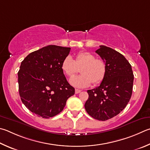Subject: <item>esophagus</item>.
Wrapping results in <instances>:
<instances>
[{
	"label": "esophagus",
	"instance_id": "obj_1",
	"mask_svg": "<svg viewBox=\"0 0 150 150\" xmlns=\"http://www.w3.org/2000/svg\"><path fill=\"white\" fill-rule=\"evenodd\" d=\"M81 92V90L77 89V88L75 89V94H79V93H80Z\"/></svg>",
	"mask_w": 150,
	"mask_h": 150
}]
</instances>
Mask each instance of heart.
<instances>
[{"label":"heart","instance_id":"1","mask_svg":"<svg viewBox=\"0 0 150 150\" xmlns=\"http://www.w3.org/2000/svg\"><path fill=\"white\" fill-rule=\"evenodd\" d=\"M81 75L70 79V83L78 88L91 85L93 82L98 84L104 79L107 72V65L101 59H96L93 54L82 52L76 55L74 59L67 56L62 62V70L68 77H72L80 68Z\"/></svg>","mask_w":150,"mask_h":150}]
</instances>
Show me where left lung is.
<instances>
[{"mask_svg": "<svg viewBox=\"0 0 150 150\" xmlns=\"http://www.w3.org/2000/svg\"><path fill=\"white\" fill-rule=\"evenodd\" d=\"M96 52L107 65L104 79L96 88L88 90L84 104L86 112L99 121H106L126 107L132 93L134 75L131 65L123 55L100 45Z\"/></svg>", "mask_w": 150, "mask_h": 150, "instance_id": "8db88e82", "label": "left lung"}]
</instances>
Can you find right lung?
<instances>
[{
	"instance_id": "add662e5",
	"label": "right lung",
	"mask_w": 150,
	"mask_h": 150,
	"mask_svg": "<svg viewBox=\"0 0 150 150\" xmlns=\"http://www.w3.org/2000/svg\"><path fill=\"white\" fill-rule=\"evenodd\" d=\"M71 48L48 45L33 52L21 62L18 73L19 93L25 107L48 119L62 112L75 94L61 65Z\"/></svg>"
}]
</instances>
